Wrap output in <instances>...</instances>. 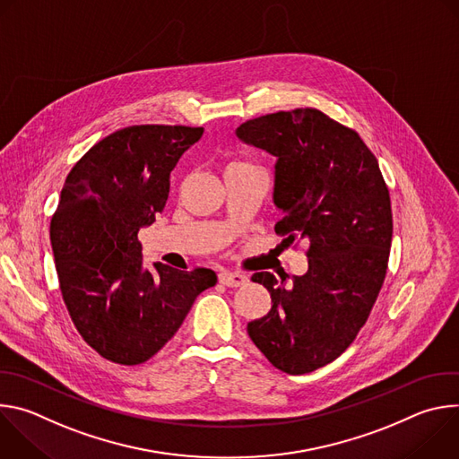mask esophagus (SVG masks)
I'll use <instances>...</instances> for the list:
<instances>
[{
  "mask_svg": "<svg viewBox=\"0 0 459 459\" xmlns=\"http://www.w3.org/2000/svg\"><path fill=\"white\" fill-rule=\"evenodd\" d=\"M248 280L245 274H239V273H230V271H225L220 274V283H223L225 287H241L245 285Z\"/></svg>",
  "mask_w": 459,
  "mask_h": 459,
  "instance_id": "obj_1",
  "label": "esophagus"
}]
</instances>
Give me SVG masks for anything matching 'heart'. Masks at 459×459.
<instances>
[{"instance_id":"b5f03b06","label":"heart","mask_w":459,"mask_h":459,"mask_svg":"<svg viewBox=\"0 0 459 459\" xmlns=\"http://www.w3.org/2000/svg\"><path fill=\"white\" fill-rule=\"evenodd\" d=\"M238 165H245V163H234V165H230V167H238Z\"/></svg>"}]
</instances>
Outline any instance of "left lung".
<instances>
[{
    "instance_id": "8db88e82",
    "label": "left lung",
    "mask_w": 459,
    "mask_h": 459,
    "mask_svg": "<svg viewBox=\"0 0 459 459\" xmlns=\"http://www.w3.org/2000/svg\"><path fill=\"white\" fill-rule=\"evenodd\" d=\"M236 136L276 158L283 218L274 230L308 241V271L289 285L271 273L252 276L273 307L247 333L276 368L307 374L347 351L376 303L392 241L388 188L356 130L317 108L248 119Z\"/></svg>"
}]
</instances>
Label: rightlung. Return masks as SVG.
Returning a JSON list of instances; mask_svg holds the SVG:
<instances>
[{
	"mask_svg": "<svg viewBox=\"0 0 459 459\" xmlns=\"http://www.w3.org/2000/svg\"><path fill=\"white\" fill-rule=\"evenodd\" d=\"M202 134V126H125L89 149L65 179L50 220L59 289L82 338L108 361L151 359L218 281L211 269H143L138 239L163 212L170 172Z\"/></svg>",
	"mask_w": 459,
	"mask_h": 459,
	"instance_id": "1",
	"label": "right lung"
}]
</instances>
